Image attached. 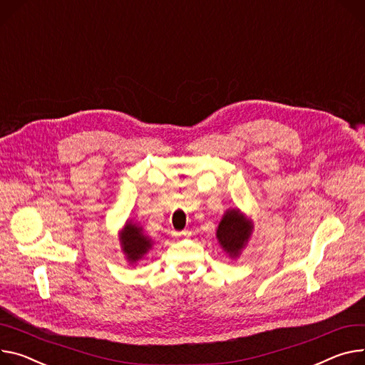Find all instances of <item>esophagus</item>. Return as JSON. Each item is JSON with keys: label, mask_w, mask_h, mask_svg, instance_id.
Segmentation results:
<instances>
[{"label": "esophagus", "mask_w": 365, "mask_h": 365, "mask_svg": "<svg viewBox=\"0 0 365 365\" xmlns=\"http://www.w3.org/2000/svg\"><path fill=\"white\" fill-rule=\"evenodd\" d=\"M174 234V237L175 238H181V237H187V235H190V232L188 231H175V232H173Z\"/></svg>", "instance_id": "34e87169"}]
</instances>
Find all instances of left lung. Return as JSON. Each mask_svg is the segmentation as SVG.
<instances>
[{
	"label": "left lung",
	"mask_w": 365,
	"mask_h": 365,
	"mask_svg": "<svg viewBox=\"0 0 365 365\" xmlns=\"http://www.w3.org/2000/svg\"><path fill=\"white\" fill-rule=\"evenodd\" d=\"M251 234V225L245 220L242 213L237 209L228 210L222 217L216 237L223 247V250L230 253V256H238L241 248L245 245Z\"/></svg>",
	"instance_id": "8db88e82"
}]
</instances>
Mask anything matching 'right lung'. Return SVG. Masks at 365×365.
<instances>
[{"label":"right lung","mask_w":365,"mask_h":365,"mask_svg":"<svg viewBox=\"0 0 365 365\" xmlns=\"http://www.w3.org/2000/svg\"><path fill=\"white\" fill-rule=\"evenodd\" d=\"M121 245L127 259L134 263L148 253L152 242L146 235H143L142 228L133 225V223H127L124 232L121 234Z\"/></svg>","instance_id":"add662e5"}]
</instances>
